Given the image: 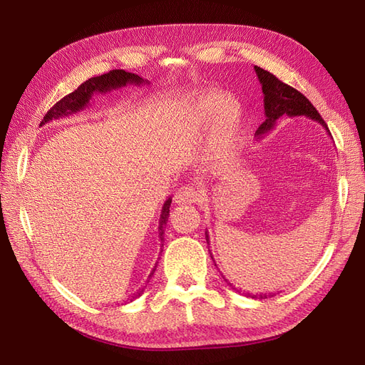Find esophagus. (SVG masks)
I'll list each match as a JSON object with an SVG mask.
<instances>
[{"label": "esophagus", "mask_w": 365, "mask_h": 365, "mask_svg": "<svg viewBox=\"0 0 365 365\" xmlns=\"http://www.w3.org/2000/svg\"><path fill=\"white\" fill-rule=\"evenodd\" d=\"M173 200L176 204H195L201 200V192L196 190L193 185H184L175 193Z\"/></svg>", "instance_id": "obj_1"}]
</instances>
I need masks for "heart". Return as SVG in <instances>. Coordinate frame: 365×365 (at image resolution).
<instances>
[{"label": "heart", "instance_id": "b5f03b06", "mask_svg": "<svg viewBox=\"0 0 365 365\" xmlns=\"http://www.w3.org/2000/svg\"><path fill=\"white\" fill-rule=\"evenodd\" d=\"M216 121L215 146L227 149L233 146L242 129V109L239 103L228 101L222 93H213L201 98L192 113V128L207 129Z\"/></svg>", "mask_w": 365, "mask_h": 365}]
</instances>
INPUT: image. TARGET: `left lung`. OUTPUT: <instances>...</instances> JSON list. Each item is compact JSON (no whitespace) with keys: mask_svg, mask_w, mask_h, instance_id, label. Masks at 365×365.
I'll return each mask as SVG.
<instances>
[{"mask_svg":"<svg viewBox=\"0 0 365 365\" xmlns=\"http://www.w3.org/2000/svg\"><path fill=\"white\" fill-rule=\"evenodd\" d=\"M254 70H256L259 82L262 85L264 117H267V118H264L263 123L259 126V129L256 130L257 140L263 138L269 130H272L275 123H277V120L284 117V115H288V117L304 115V117L312 118V120L318 121V123L322 125L327 130V134L330 135L329 128L324 123V120L322 118V115L318 114V111L314 108V105L309 102L300 91H297L295 88L283 83L282 81L277 79V77H275L274 74H271L267 70H263L260 67H254ZM205 239H207V244L210 245V237H208L207 233H205ZM208 252H210V257L213 259L212 251L208 250ZM222 279L225 280V283L230 286L231 289L242 294V295L251 297V298H268L267 294H250V292H245V291H240L228 279H225L224 275H222Z\"/></svg>","mask_w":365,"mask_h":365,"instance_id":"obj_1","label":"left lung"}]
</instances>
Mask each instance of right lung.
<instances>
[{
	"label": "right lung",
	"mask_w": 365,
	"mask_h": 365,
	"mask_svg": "<svg viewBox=\"0 0 365 365\" xmlns=\"http://www.w3.org/2000/svg\"><path fill=\"white\" fill-rule=\"evenodd\" d=\"M141 83H149V82L143 79V77H140L138 74L128 73L125 70H113V71H109L106 74L91 77V79H88L86 82H83L79 88H77L76 91H73L68 96H65L63 98H61V101L56 105L50 108L48 113L43 115V120L41 121V126L48 123V121H51V120L62 118V117H67V115H71V114L82 111V109H85L86 105L90 103L91 97L96 93H108V91L117 90V88L126 86V85H141ZM170 204H172V197H169V200L164 202L163 210H161L160 225H158V237L161 240V245H163V240H164V228H165V225H168V220H169ZM155 269H157V267L153 268L152 272L148 275L146 283H149V280L153 275V272H155ZM146 286H143V288L138 289L135 294H132L130 298H129V302H134L135 298H138L143 292H145Z\"/></svg>",
	"instance_id": "right-lung-1"
}]
</instances>
